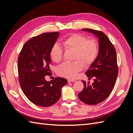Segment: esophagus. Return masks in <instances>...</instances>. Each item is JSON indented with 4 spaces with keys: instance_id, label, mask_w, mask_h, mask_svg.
Here are the masks:
<instances>
[{
    "instance_id": "obj_1",
    "label": "esophagus",
    "mask_w": 133,
    "mask_h": 133,
    "mask_svg": "<svg viewBox=\"0 0 133 133\" xmlns=\"http://www.w3.org/2000/svg\"><path fill=\"white\" fill-rule=\"evenodd\" d=\"M76 81L75 80H73V79H68V82H75Z\"/></svg>"
}]
</instances>
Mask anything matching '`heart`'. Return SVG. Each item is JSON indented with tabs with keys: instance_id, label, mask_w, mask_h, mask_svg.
I'll return each instance as SVG.
<instances>
[{
	"instance_id": "1",
	"label": "heart",
	"mask_w": 133,
	"mask_h": 133,
	"mask_svg": "<svg viewBox=\"0 0 133 133\" xmlns=\"http://www.w3.org/2000/svg\"><path fill=\"white\" fill-rule=\"evenodd\" d=\"M63 45L67 50H73V62H64L57 69L58 74L67 78H76L78 73L84 66H88L94 62L98 54V43L94 39L87 40L83 36L78 34L70 35L63 42ZM63 51L59 44L55 43L52 46L50 57L54 62H60L63 59Z\"/></svg>"
}]
</instances>
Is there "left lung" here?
I'll return each mask as SVG.
<instances>
[{"label": "left lung", "instance_id": "obj_1", "mask_svg": "<svg viewBox=\"0 0 133 133\" xmlns=\"http://www.w3.org/2000/svg\"><path fill=\"white\" fill-rule=\"evenodd\" d=\"M98 38L99 51L96 58L85 73L94 83L82 80L84 88L78 94L79 99L88 105H95L106 99L113 89L117 78L118 68L115 48L103 32L90 29H83Z\"/></svg>", "mask_w": 133, "mask_h": 133}]
</instances>
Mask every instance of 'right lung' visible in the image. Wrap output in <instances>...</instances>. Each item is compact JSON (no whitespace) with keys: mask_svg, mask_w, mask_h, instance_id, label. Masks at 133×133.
<instances>
[{"mask_svg":"<svg viewBox=\"0 0 133 133\" xmlns=\"http://www.w3.org/2000/svg\"><path fill=\"white\" fill-rule=\"evenodd\" d=\"M59 36L58 32L45 33L31 38L23 46L18 60L19 83L31 102L47 107L57 102L68 80L57 77L48 82L50 75V51Z\"/></svg>","mask_w":133,"mask_h":133,"instance_id":"obj_1","label":"right lung"}]
</instances>
